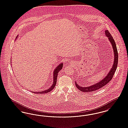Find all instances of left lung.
Segmentation results:
<instances>
[{"instance_id": "left-lung-1", "label": "left lung", "mask_w": 128, "mask_h": 128, "mask_svg": "<svg viewBox=\"0 0 128 128\" xmlns=\"http://www.w3.org/2000/svg\"><path fill=\"white\" fill-rule=\"evenodd\" d=\"M105 35L108 38L109 40L111 43L112 46V49L114 50V64L112 65V68H111V70L109 71L108 75L105 77L104 79H103L101 81L98 82L97 84H93L92 86L86 87H83L80 86L76 83V86L78 88V89L79 90L82 92H92L93 91L96 90H97L100 89L101 88L103 87L104 86L106 85L107 84H108L109 82L110 81L112 77L114 76V74L116 71L117 67V64H118V52L116 47V44L115 43V41L113 38L112 36L111 35V34L109 33L108 30H105Z\"/></svg>"}]
</instances>
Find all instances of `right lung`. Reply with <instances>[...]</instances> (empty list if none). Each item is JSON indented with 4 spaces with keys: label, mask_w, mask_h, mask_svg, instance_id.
Here are the masks:
<instances>
[{
    "label": "right lung",
    "mask_w": 128,
    "mask_h": 128,
    "mask_svg": "<svg viewBox=\"0 0 128 128\" xmlns=\"http://www.w3.org/2000/svg\"><path fill=\"white\" fill-rule=\"evenodd\" d=\"M63 67V63H60L59 64L58 66H57L54 70V82L52 85L51 86L50 88L49 89L46 90H43L42 92H33V93H37V94H43V93H46L48 92H49L52 89H54L55 85L56 84V82H57V76L58 74V72L62 69Z\"/></svg>",
    "instance_id": "add662e5"
}]
</instances>
